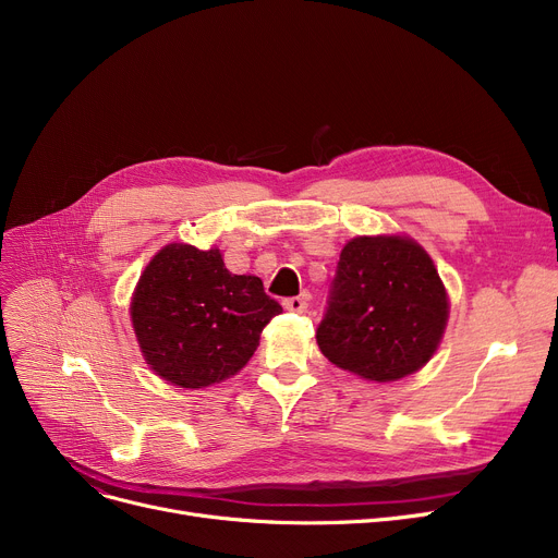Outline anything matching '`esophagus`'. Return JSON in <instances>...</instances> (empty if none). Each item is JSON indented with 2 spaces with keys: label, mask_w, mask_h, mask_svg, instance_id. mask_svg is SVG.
Segmentation results:
<instances>
[{
  "label": "esophagus",
  "mask_w": 558,
  "mask_h": 558,
  "mask_svg": "<svg viewBox=\"0 0 558 558\" xmlns=\"http://www.w3.org/2000/svg\"><path fill=\"white\" fill-rule=\"evenodd\" d=\"M282 307L289 310V312H305L307 310V296H291V299H284L282 301Z\"/></svg>",
  "instance_id": "34e87169"
}]
</instances>
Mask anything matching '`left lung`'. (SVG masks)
Listing matches in <instances>:
<instances>
[{
    "label": "left lung",
    "instance_id": "1",
    "mask_svg": "<svg viewBox=\"0 0 558 558\" xmlns=\"http://www.w3.org/2000/svg\"><path fill=\"white\" fill-rule=\"evenodd\" d=\"M448 296L429 255L404 238H357L339 255L320 353L375 383L418 371L441 341Z\"/></svg>",
    "mask_w": 558,
    "mask_h": 558
}]
</instances>
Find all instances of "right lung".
Instances as JSON below:
<instances>
[{
  "instance_id": "1",
  "label": "right lung",
  "mask_w": 558,
  "mask_h": 558,
  "mask_svg": "<svg viewBox=\"0 0 558 558\" xmlns=\"http://www.w3.org/2000/svg\"><path fill=\"white\" fill-rule=\"evenodd\" d=\"M282 312L255 276H234L217 248L165 246L144 269L133 328L149 364L183 389H203L253 357L264 326Z\"/></svg>"
}]
</instances>
